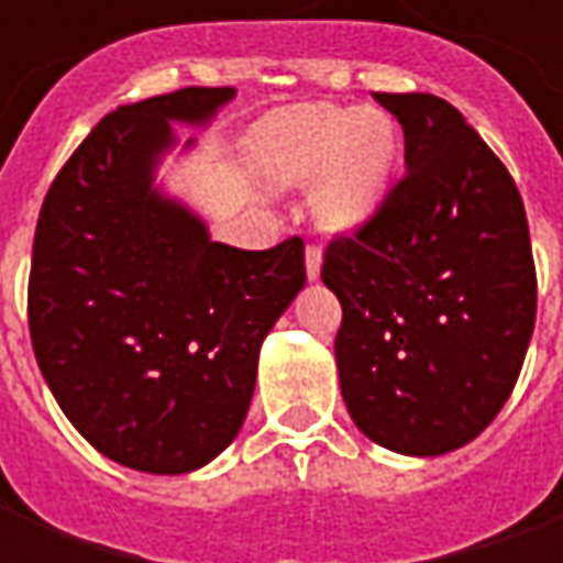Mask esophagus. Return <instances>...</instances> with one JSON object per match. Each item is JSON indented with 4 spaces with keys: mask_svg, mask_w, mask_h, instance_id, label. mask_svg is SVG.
I'll return each mask as SVG.
<instances>
[{
    "mask_svg": "<svg viewBox=\"0 0 563 563\" xmlns=\"http://www.w3.org/2000/svg\"><path fill=\"white\" fill-rule=\"evenodd\" d=\"M305 265H307V280H319V271H322V250L319 246H307L305 253Z\"/></svg>",
    "mask_w": 563,
    "mask_h": 563,
    "instance_id": "34e87169",
    "label": "esophagus"
}]
</instances>
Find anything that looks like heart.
Wrapping results in <instances>:
<instances>
[{
    "mask_svg": "<svg viewBox=\"0 0 563 563\" xmlns=\"http://www.w3.org/2000/svg\"><path fill=\"white\" fill-rule=\"evenodd\" d=\"M253 172L271 189L313 184V213L331 234L358 232L389 196L398 132L374 108L292 104L246 139Z\"/></svg>",
    "mask_w": 563,
    "mask_h": 563,
    "instance_id": "heart-1",
    "label": "heart"
}]
</instances>
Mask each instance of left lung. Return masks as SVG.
<instances>
[{
	"mask_svg": "<svg viewBox=\"0 0 563 563\" xmlns=\"http://www.w3.org/2000/svg\"><path fill=\"white\" fill-rule=\"evenodd\" d=\"M404 129V174L353 238L325 250L341 391L379 446L431 459L492 424L537 319L528 217L476 129L431 92H374Z\"/></svg>",
	"mask_w": 563,
	"mask_h": 563,
	"instance_id": "left-lung-1",
	"label": "left lung"
}]
</instances>
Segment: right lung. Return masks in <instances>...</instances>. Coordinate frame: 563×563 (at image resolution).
<instances>
[{
    "instance_id": "right-lung-1",
    "label": "right lung",
    "mask_w": 563,
    "mask_h": 563,
    "mask_svg": "<svg viewBox=\"0 0 563 563\" xmlns=\"http://www.w3.org/2000/svg\"><path fill=\"white\" fill-rule=\"evenodd\" d=\"M232 99V87H186L120 104L56 174L35 225L42 377L68 422L132 471L192 473L232 443L262 341L307 283L301 238L210 241L208 222L156 184L174 123L210 126Z\"/></svg>"
}]
</instances>
